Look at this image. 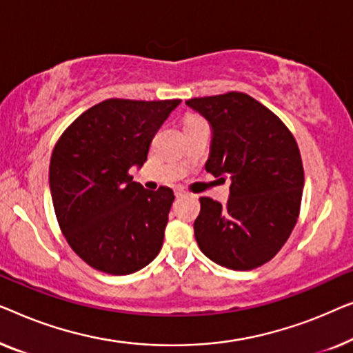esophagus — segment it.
Here are the masks:
<instances>
[{
    "label": "esophagus",
    "mask_w": 353,
    "mask_h": 353,
    "mask_svg": "<svg viewBox=\"0 0 353 353\" xmlns=\"http://www.w3.org/2000/svg\"><path fill=\"white\" fill-rule=\"evenodd\" d=\"M174 193H176V196H177V198H179V196H183V195H187V192H185V190H182V188H176Z\"/></svg>",
    "instance_id": "34e87169"
}]
</instances>
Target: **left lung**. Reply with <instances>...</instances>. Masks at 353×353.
<instances>
[{
    "mask_svg": "<svg viewBox=\"0 0 353 353\" xmlns=\"http://www.w3.org/2000/svg\"><path fill=\"white\" fill-rule=\"evenodd\" d=\"M211 128L206 171L230 179L225 205L201 196L193 230L208 259L232 270L269 262L297 222L304 188L299 148L280 118L251 96L190 99ZM225 181V179H224Z\"/></svg>",
    "mask_w": 353,
    "mask_h": 353,
    "instance_id": "8db88e82",
    "label": "left lung"
}]
</instances>
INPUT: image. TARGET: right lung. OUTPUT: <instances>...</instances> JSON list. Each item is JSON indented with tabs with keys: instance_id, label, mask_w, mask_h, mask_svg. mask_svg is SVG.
<instances>
[{
	"instance_id": "1",
	"label": "right lung",
	"mask_w": 353,
	"mask_h": 353,
	"mask_svg": "<svg viewBox=\"0 0 353 353\" xmlns=\"http://www.w3.org/2000/svg\"><path fill=\"white\" fill-rule=\"evenodd\" d=\"M174 101L108 99L81 113L52 150L49 187L68 245L92 269L129 275L160 252L174 193L129 176L147 161Z\"/></svg>"
}]
</instances>
